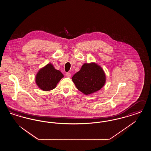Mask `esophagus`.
I'll return each instance as SVG.
<instances>
[{
  "mask_svg": "<svg viewBox=\"0 0 151 151\" xmlns=\"http://www.w3.org/2000/svg\"><path fill=\"white\" fill-rule=\"evenodd\" d=\"M65 75H66V76H67V78H70V77L71 76V74L70 73H69V72H67L66 74H65Z\"/></svg>",
  "mask_w": 151,
  "mask_h": 151,
  "instance_id": "esophagus-1",
  "label": "esophagus"
}]
</instances>
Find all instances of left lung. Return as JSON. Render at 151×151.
<instances>
[{
  "label": "left lung",
  "instance_id": "1",
  "mask_svg": "<svg viewBox=\"0 0 151 151\" xmlns=\"http://www.w3.org/2000/svg\"><path fill=\"white\" fill-rule=\"evenodd\" d=\"M72 80L78 89L87 95L102 88L105 83L106 76L100 66L94 63H84Z\"/></svg>",
  "mask_w": 151,
  "mask_h": 151
}]
</instances>
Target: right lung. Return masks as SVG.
<instances>
[{"mask_svg":"<svg viewBox=\"0 0 151 151\" xmlns=\"http://www.w3.org/2000/svg\"><path fill=\"white\" fill-rule=\"evenodd\" d=\"M63 75L59 70H55L51 64H48L41 68L37 73L36 83L38 86L45 91L54 89Z\"/></svg>","mask_w":151,"mask_h":151,"instance_id":"right-lung-1","label":"right lung"}]
</instances>
